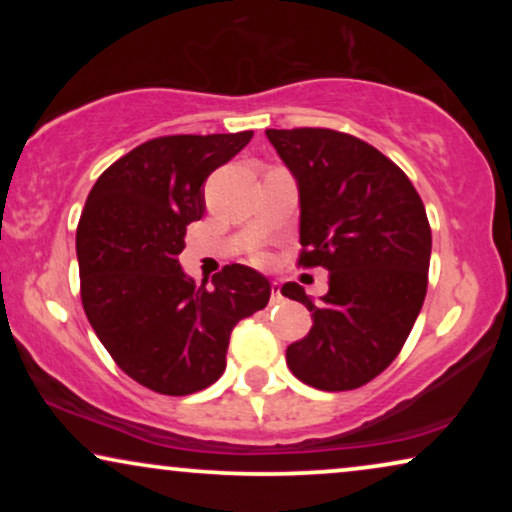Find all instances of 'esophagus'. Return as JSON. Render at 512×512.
<instances>
[{
  "label": "esophagus",
  "mask_w": 512,
  "mask_h": 512,
  "mask_svg": "<svg viewBox=\"0 0 512 512\" xmlns=\"http://www.w3.org/2000/svg\"><path fill=\"white\" fill-rule=\"evenodd\" d=\"M270 300H272V305L282 303V300H284V296H282V286H279L277 282H272V286H270Z\"/></svg>",
  "instance_id": "1"
}]
</instances>
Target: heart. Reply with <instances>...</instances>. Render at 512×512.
Segmentation results:
<instances>
[{
	"instance_id": "b5f03b06",
	"label": "heart",
	"mask_w": 512,
	"mask_h": 512,
	"mask_svg": "<svg viewBox=\"0 0 512 512\" xmlns=\"http://www.w3.org/2000/svg\"><path fill=\"white\" fill-rule=\"evenodd\" d=\"M258 258H263V256H261V254H258Z\"/></svg>"
}]
</instances>
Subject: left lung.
<instances>
[{"label":"left lung","mask_w":512,"mask_h":512,"mask_svg":"<svg viewBox=\"0 0 512 512\" xmlns=\"http://www.w3.org/2000/svg\"><path fill=\"white\" fill-rule=\"evenodd\" d=\"M298 181V265L328 270L319 303L296 282L282 296L312 312V328L286 349L300 382L359 389L401 352L429 284L431 226L424 202L394 160L347 132L265 130Z\"/></svg>","instance_id":"1"}]
</instances>
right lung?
Instances as JSON below:
<instances>
[{"label":"right lung","instance_id":"add662e5","mask_svg":"<svg viewBox=\"0 0 512 512\" xmlns=\"http://www.w3.org/2000/svg\"><path fill=\"white\" fill-rule=\"evenodd\" d=\"M254 132L156 137L100 174L76 228L81 303L116 366L165 396L207 389L226 370L237 321L263 310L270 282L230 263L195 286L179 265L205 184Z\"/></svg>","mask_w":512,"mask_h":512}]
</instances>
